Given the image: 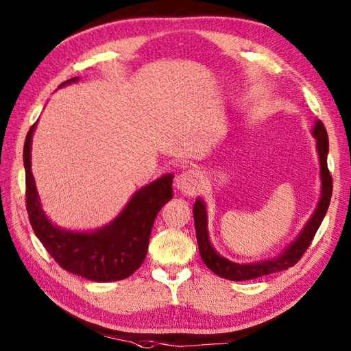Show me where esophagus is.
Returning a JSON list of instances; mask_svg holds the SVG:
<instances>
[{"mask_svg": "<svg viewBox=\"0 0 351 351\" xmlns=\"http://www.w3.org/2000/svg\"><path fill=\"white\" fill-rule=\"evenodd\" d=\"M176 189L180 191L184 195H193L199 189V180L198 176L193 171H183L182 174L176 177Z\"/></svg>", "mask_w": 351, "mask_h": 351, "instance_id": "34e87169", "label": "esophagus"}]
</instances>
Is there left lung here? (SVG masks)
Returning a JSON list of instances; mask_svg holds the SVG:
<instances>
[{
    "label": "left lung",
    "instance_id": "1",
    "mask_svg": "<svg viewBox=\"0 0 351 351\" xmlns=\"http://www.w3.org/2000/svg\"><path fill=\"white\" fill-rule=\"evenodd\" d=\"M313 136L315 138V147H317L319 160H320V199L317 202L311 217L306 221L301 232L298 234L295 240L285 247L283 252H280L274 258L263 259L250 263H237L229 261L223 256H220L215 247H213L208 235V216L207 207L202 198H196L193 204V219H195V230L196 240H198L199 254L207 267L217 274L232 281H244L263 277L274 272L285 271L302 258L305 250L308 249L313 238L317 232L319 226L326 216L329 208L330 196H332V178L328 169V153H329V140L328 132L324 130V125L320 121H315L313 126Z\"/></svg>",
    "mask_w": 351,
    "mask_h": 351
}]
</instances>
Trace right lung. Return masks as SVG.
<instances>
[{"label":"right lung","instance_id":"right-lung-1","mask_svg":"<svg viewBox=\"0 0 351 351\" xmlns=\"http://www.w3.org/2000/svg\"><path fill=\"white\" fill-rule=\"evenodd\" d=\"M79 82V77L59 84ZM31 126L23 146L27 210L31 226L49 254L71 274L106 283L132 276L147 254L150 232L159 210L173 198V174H165L136 191L119 216L95 230H71L55 225L43 210L31 169Z\"/></svg>","mask_w":351,"mask_h":351}]
</instances>
